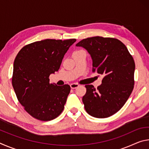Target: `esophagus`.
I'll list each match as a JSON object with an SVG mask.
<instances>
[{
	"label": "esophagus",
	"mask_w": 149,
	"mask_h": 149,
	"mask_svg": "<svg viewBox=\"0 0 149 149\" xmlns=\"http://www.w3.org/2000/svg\"><path fill=\"white\" fill-rule=\"evenodd\" d=\"M79 86V84H72L70 85V87L72 88V89H75V88H77Z\"/></svg>",
	"instance_id": "34e87169"
}]
</instances>
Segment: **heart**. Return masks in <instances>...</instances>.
I'll return each mask as SVG.
<instances>
[{
  "mask_svg": "<svg viewBox=\"0 0 149 149\" xmlns=\"http://www.w3.org/2000/svg\"><path fill=\"white\" fill-rule=\"evenodd\" d=\"M83 51H84V50H75V51L73 52V54H77V53H79V52H83Z\"/></svg>",
  "mask_w": 149,
  "mask_h": 149,
  "instance_id": "obj_1",
  "label": "heart"
}]
</instances>
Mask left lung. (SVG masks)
I'll return each instance as SVG.
<instances>
[{
	"label": "left lung",
	"instance_id": "obj_1",
	"mask_svg": "<svg viewBox=\"0 0 149 149\" xmlns=\"http://www.w3.org/2000/svg\"><path fill=\"white\" fill-rule=\"evenodd\" d=\"M90 54L93 72L104 75L102 84L95 89L87 85L83 97L85 109L97 118L110 117L118 112L127 101L134 87L135 64L125 45L111 37H93L76 44Z\"/></svg>",
	"mask_w": 149,
	"mask_h": 149
}]
</instances>
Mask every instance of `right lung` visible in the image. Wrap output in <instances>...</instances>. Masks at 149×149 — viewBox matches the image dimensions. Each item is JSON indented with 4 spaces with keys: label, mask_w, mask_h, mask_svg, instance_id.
Listing matches in <instances>:
<instances>
[{
    "label": "right lung",
    "mask_w": 149,
    "mask_h": 149,
    "mask_svg": "<svg viewBox=\"0 0 149 149\" xmlns=\"http://www.w3.org/2000/svg\"><path fill=\"white\" fill-rule=\"evenodd\" d=\"M75 39H45L24 46L14 62L12 86L24 110L35 119L50 121L64 110L70 86L50 84Z\"/></svg>",
    "instance_id": "obj_1"
}]
</instances>
